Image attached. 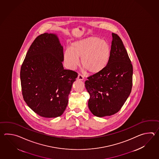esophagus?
I'll list each match as a JSON object with an SVG mask.
<instances>
[{
	"mask_svg": "<svg viewBox=\"0 0 159 159\" xmlns=\"http://www.w3.org/2000/svg\"><path fill=\"white\" fill-rule=\"evenodd\" d=\"M77 79H78V80L82 81V80H84V77L82 75H81L80 74V75H78Z\"/></svg>",
	"mask_w": 159,
	"mask_h": 159,
	"instance_id": "obj_1",
	"label": "esophagus"
}]
</instances>
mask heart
Here are the masks:
<instances>
[{
  "label": "heart",
  "instance_id": "1",
  "mask_svg": "<svg viewBox=\"0 0 159 159\" xmlns=\"http://www.w3.org/2000/svg\"><path fill=\"white\" fill-rule=\"evenodd\" d=\"M111 47L108 41L100 37L91 36L71 44L65 51L64 60L68 67L75 69L81 58L82 68L91 75L104 70L111 56Z\"/></svg>",
  "mask_w": 159,
  "mask_h": 159
}]
</instances>
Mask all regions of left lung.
<instances>
[{
    "label": "left lung",
    "mask_w": 159,
    "mask_h": 159,
    "mask_svg": "<svg viewBox=\"0 0 159 159\" xmlns=\"http://www.w3.org/2000/svg\"><path fill=\"white\" fill-rule=\"evenodd\" d=\"M111 56L105 70L85 81L89 110L98 117L114 115L122 108L131 92L133 68L122 40L112 34Z\"/></svg>",
    "instance_id": "8db88e82"
}]
</instances>
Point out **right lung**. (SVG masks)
Returning <instances> with one entry per match:
<instances>
[{
  "instance_id": "add662e5",
  "label": "right lung",
  "mask_w": 159,
  "mask_h": 159,
  "mask_svg": "<svg viewBox=\"0 0 159 159\" xmlns=\"http://www.w3.org/2000/svg\"><path fill=\"white\" fill-rule=\"evenodd\" d=\"M63 47L56 34H41L27 52L20 69L22 94L37 115L45 118L61 116L78 74L64 69Z\"/></svg>"
}]
</instances>
